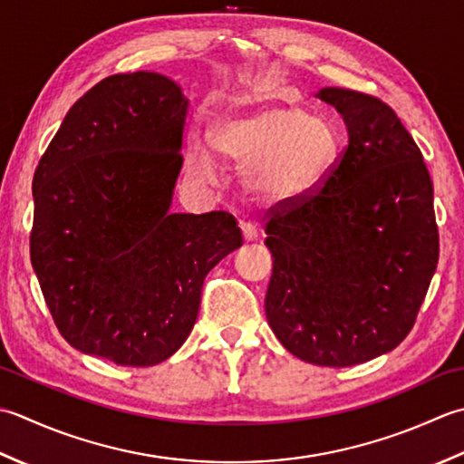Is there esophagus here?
I'll use <instances>...</instances> for the list:
<instances>
[{
  "label": "esophagus",
  "mask_w": 464,
  "mask_h": 464,
  "mask_svg": "<svg viewBox=\"0 0 464 464\" xmlns=\"http://www.w3.org/2000/svg\"><path fill=\"white\" fill-rule=\"evenodd\" d=\"M240 228H242V236H244L246 242H254V240L258 238V230H256V226H254L252 222H242Z\"/></svg>",
  "instance_id": "34e87169"
}]
</instances>
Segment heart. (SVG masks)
<instances>
[{
	"label": "heart",
	"mask_w": 464,
	"mask_h": 464,
	"mask_svg": "<svg viewBox=\"0 0 464 464\" xmlns=\"http://www.w3.org/2000/svg\"><path fill=\"white\" fill-rule=\"evenodd\" d=\"M338 148V131L328 120L286 102L236 113L214 131L216 154L250 169L254 190L276 202L314 192L336 162ZM190 168L198 178H210L212 156L196 148Z\"/></svg>",
	"instance_id": "heart-1"
}]
</instances>
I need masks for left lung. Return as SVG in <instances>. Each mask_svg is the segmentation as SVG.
Wrapping results in <instances>:
<instances>
[{
  "instance_id": "1",
  "label": "left lung",
  "mask_w": 464,
  "mask_h": 464,
  "mask_svg": "<svg viewBox=\"0 0 464 464\" xmlns=\"http://www.w3.org/2000/svg\"><path fill=\"white\" fill-rule=\"evenodd\" d=\"M316 96L346 121L348 144L314 192L270 208L268 324L286 351L353 366L399 346L439 262L432 179L394 110L362 92Z\"/></svg>"
}]
</instances>
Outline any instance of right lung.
<instances>
[{"label":"right lung","instance_id":"obj_1","mask_svg":"<svg viewBox=\"0 0 464 464\" xmlns=\"http://www.w3.org/2000/svg\"><path fill=\"white\" fill-rule=\"evenodd\" d=\"M186 111L166 75H110L65 113L35 168L32 266L83 354L166 361L192 333L206 274L242 246L228 212H168Z\"/></svg>","mask_w":464,"mask_h":464}]
</instances>
